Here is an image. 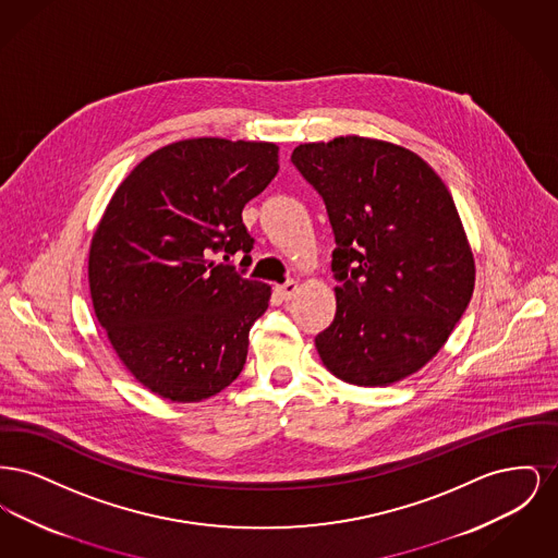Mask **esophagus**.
<instances>
[{"mask_svg": "<svg viewBox=\"0 0 558 558\" xmlns=\"http://www.w3.org/2000/svg\"><path fill=\"white\" fill-rule=\"evenodd\" d=\"M276 292L280 294V299H284V301H291L292 296L299 292V284H296L294 280H289L287 284H280V287H276Z\"/></svg>", "mask_w": 558, "mask_h": 558, "instance_id": "obj_1", "label": "esophagus"}]
</instances>
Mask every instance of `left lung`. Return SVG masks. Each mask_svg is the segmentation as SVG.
<instances>
[{
	"label": "left lung",
	"mask_w": 558,
	"mask_h": 558,
	"mask_svg": "<svg viewBox=\"0 0 558 558\" xmlns=\"http://www.w3.org/2000/svg\"><path fill=\"white\" fill-rule=\"evenodd\" d=\"M291 160L324 198L337 242V314L316 337L322 364L357 387L421 371L475 289L450 190L416 153L362 135L299 144Z\"/></svg>",
	"instance_id": "8db88e82"
}]
</instances>
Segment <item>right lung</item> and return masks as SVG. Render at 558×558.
I'll return each mask as SVG.
<instances>
[{
	"instance_id": "1",
	"label": "right lung",
	"mask_w": 558,
	"mask_h": 558,
	"mask_svg": "<svg viewBox=\"0 0 558 558\" xmlns=\"http://www.w3.org/2000/svg\"><path fill=\"white\" fill-rule=\"evenodd\" d=\"M278 169L271 142L192 137L114 190L89 244L92 303L123 366L160 398L203 401L244 368L271 289L211 257L253 248L242 209Z\"/></svg>"
}]
</instances>
